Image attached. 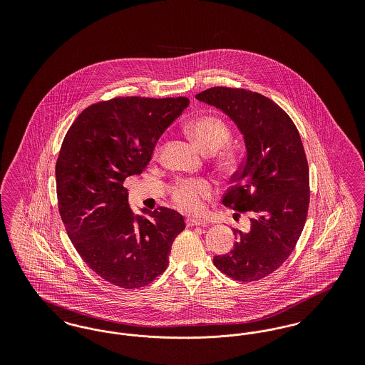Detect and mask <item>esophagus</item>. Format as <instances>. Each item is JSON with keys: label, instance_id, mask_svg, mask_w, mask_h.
Masks as SVG:
<instances>
[{"label": "esophagus", "instance_id": "obj_1", "mask_svg": "<svg viewBox=\"0 0 365 365\" xmlns=\"http://www.w3.org/2000/svg\"><path fill=\"white\" fill-rule=\"evenodd\" d=\"M186 225L189 227L205 226V222L201 220V219H187V220H186Z\"/></svg>", "mask_w": 365, "mask_h": 365}]
</instances>
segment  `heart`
<instances>
[{
    "instance_id": "1",
    "label": "heart",
    "mask_w": 365,
    "mask_h": 365,
    "mask_svg": "<svg viewBox=\"0 0 365 365\" xmlns=\"http://www.w3.org/2000/svg\"><path fill=\"white\" fill-rule=\"evenodd\" d=\"M186 133L198 149L207 155H212L226 146L231 138L228 125L216 116H201L191 120L186 125ZM219 163L225 168H234L238 158L232 150L226 149L220 153ZM212 191L213 187L207 179H182L176 182L173 189V198L182 210L187 213H200L204 208L202 200L208 198Z\"/></svg>"
}]
</instances>
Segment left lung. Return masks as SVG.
Returning <instances> with one entry per match:
<instances>
[{
    "instance_id": "left-lung-1",
    "label": "left lung",
    "mask_w": 365,
    "mask_h": 365,
    "mask_svg": "<svg viewBox=\"0 0 365 365\" xmlns=\"http://www.w3.org/2000/svg\"><path fill=\"white\" fill-rule=\"evenodd\" d=\"M195 98L235 123L246 148L223 205L250 213V230H234V249L213 262L235 280L265 278L292 255L307 220L309 168L299 133L278 104L259 93L212 87Z\"/></svg>"
}]
</instances>
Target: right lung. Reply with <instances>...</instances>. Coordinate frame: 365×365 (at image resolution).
<instances>
[{
    "label": "right lung",
    "mask_w": 365,
    "mask_h": 365,
    "mask_svg": "<svg viewBox=\"0 0 365 365\" xmlns=\"http://www.w3.org/2000/svg\"><path fill=\"white\" fill-rule=\"evenodd\" d=\"M190 101L119 97L72 123L56 163L58 210L71 242L106 282L139 289L161 275L185 219L174 209L135 215L123 186L142 174L157 140Z\"/></svg>",
    "instance_id": "obj_1"
}]
</instances>
